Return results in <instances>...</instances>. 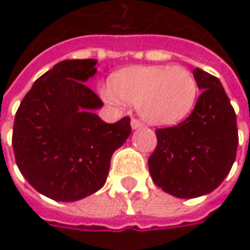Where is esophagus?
I'll use <instances>...</instances> for the list:
<instances>
[{
    "label": "esophagus",
    "mask_w": 250,
    "mask_h": 250,
    "mask_svg": "<svg viewBox=\"0 0 250 250\" xmlns=\"http://www.w3.org/2000/svg\"><path fill=\"white\" fill-rule=\"evenodd\" d=\"M130 126H132L133 129H136V128L143 126V124H142L139 120H136V118H132V121H130Z\"/></svg>",
    "instance_id": "34e87169"
}]
</instances>
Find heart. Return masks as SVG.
<instances>
[{
    "label": "heart",
    "instance_id": "b5f03b06",
    "mask_svg": "<svg viewBox=\"0 0 250 250\" xmlns=\"http://www.w3.org/2000/svg\"><path fill=\"white\" fill-rule=\"evenodd\" d=\"M111 105L120 101L136 105L139 114L153 125H174L196 104L199 86L195 75L185 66H136L117 73L111 87L101 91Z\"/></svg>",
    "mask_w": 250,
    "mask_h": 250
}]
</instances>
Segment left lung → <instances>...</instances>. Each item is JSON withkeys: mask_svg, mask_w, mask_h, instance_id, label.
I'll return each instance as SVG.
<instances>
[{"mask_svg": "<svg viewBox=\"0 0 250 250\" xmlns=\"http://www.w3.org/2000/svg\"><path fill=\"white\" fill-rule=\"evenodd\" d=\"M202 90L187 120L156 129L157 146L149 157L153 182L181 199L213 192L235 161L238 128L235 111L221 82L199 68L193 69Z\"/></svg>", "mask_w": 250, "mask_h": 250, "instance_id": "obj_1", "label": "left lung"}]
</instances>
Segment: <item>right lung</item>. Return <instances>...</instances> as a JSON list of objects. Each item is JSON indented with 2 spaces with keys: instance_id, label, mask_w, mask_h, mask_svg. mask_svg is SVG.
<instances>
[{
  "instance_id": "obj_1",
  "label": "right lung",
  "mask_w": 250,
  "mask_h": 250,
  "mask_svg": "<svg viewBox=\"0 0 250 250\" xmlns=\"http://www.w3.org/2000/svg\"><path fill=\"white\" fill-rule=\"evenodd\" d=\"M96 60H66L42 75L16 111L12 147L19 171L44 196L75 202L105 184L111 156L132 132L130 118L107 124L84 82Z\"/></svg>"
}]
</instances>
